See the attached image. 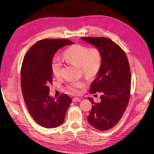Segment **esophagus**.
Masks as SVG:
<instances>
[{"instance_id":"34e87169","label":"esophagus","mask_w":154,"mask_h":154,"mask_svg":"<svg viewBox=\"0 0 154 154\" xmlns=\"http://www.w3.org/2000/svg\"><path fill=\"white\" fill-rule=\"evenodd\" d=\"M73 102H80V98L79 97H74L72 99Z\"/></svg>"}]
</instances>
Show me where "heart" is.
<instances>
[{"label": "heart", "mask_w": 154, "mask_h": 154, "mask_svg": "<svg viewBox=\"0 0 154 154\" xmlns=\"http://www.w3.org/2000/svg\"><path fill=\"white\" fill-rule=\"evenodd\" d=\"M64 58L68 62L79 66L83 74L88 78L92 79L97 75L101 68L103 55L99 48H90L78 44L71 46L64 51ZM62 66V61L59 57H55L52 59L51 68L55 77L60 76ZM83 86V82L72 81L67 85V89L71 93L77 94Z\"/></svg>", "instance_id": "heart-1"}]
</instances>
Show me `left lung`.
Masks as SVG:
<instances>
[{"label": "left lung", "mask_w": 154, "mask_h": 154, "mask_svg": "<svg viewBox=\"0 0 154 154\" xmlns=\"http://www.w3.org/2000/svg\"><path fill=\"white\" fill-rule=\"evenodd\" d=\"M86 42L99 48L103 55L97 77L93 82L90 93L99 92L101 101L92 98V109L88 121L95 128L105 131L118 124L128 105L131 88V72L124 51L114 41L102 37H82Z\"/></svg>", "instance_id": "left-lung-1"}]
</instances>
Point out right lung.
<instances>
[{
  "mask_svg": "<svg viewBox=\"0 0 154 154\" xmlns=\"http://www.w3.org/2000/svg\"><path fill=\"white\" fill-rule=\"evenodd\" d=\"M74 42L66 39H46L36 42L27 51L20 70L21 90L28 111L34 121L47 128L61 125L71 99L66 94L57 99L51 97V64L56 52Z\"/></svg>",
  "mask_w": 154,
  "mask_h": 154,
  "instance_id": "obj_1",
  "label": "right lung"
}]
</instances>
